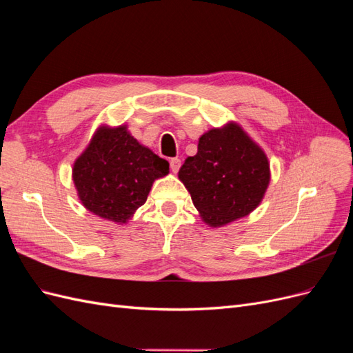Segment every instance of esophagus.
Masks as SVG:
<instances>
[{"label":"esophagus","instance_id":"34e87169","mask_svg":"<svg viewBox=\"0 0 353 353\" xmlns=\"http://www.w3.org/2000/svg\"><path fill=\"white\" fill-rule=\"evenodd\" d=\"M169 166H170V170H172L174 174H176V172H178V169H179V166H181V160H179L178 157L170 159V160H169Z\"/></svg>","mask_w":353,"mask_h":353}]
</instances>
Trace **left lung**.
I'll use <instances>...</instances> for the list:
<instances>
[{"label": "left lung", "mask_w": 353, "mask_h": 353, "mask_svg": "<svg viewBox=\"0 0 353 353\" xmlns=\"http://www.w3.org/2000/svg\"><path fill=\"white\" fill-rule=\"evenodd\" d=\"M209 225L243 218L259 205L270 184L268 159L236 123L200 137L197 153L178 172Z\"/></svg>", "instance_id": "left-lung-1"}]
</instances>
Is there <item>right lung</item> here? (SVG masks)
<instances>
[{"mask_svg": "<svg viewBox=\"0 0 353 353\" xmlns=\"http://www.w3.org/2000/svg\"><path fill=\"white\" fill-rule=\"evenodd\" d=\"M168 172V160L141 145L125 126L100 128L73 165V183L88 210L126 222L145 203L153 181Z\"/></svg>", "mask_w": 353, "mask_h": 353, "instance_id": "1", "label": "right lung"}]
</instances>
